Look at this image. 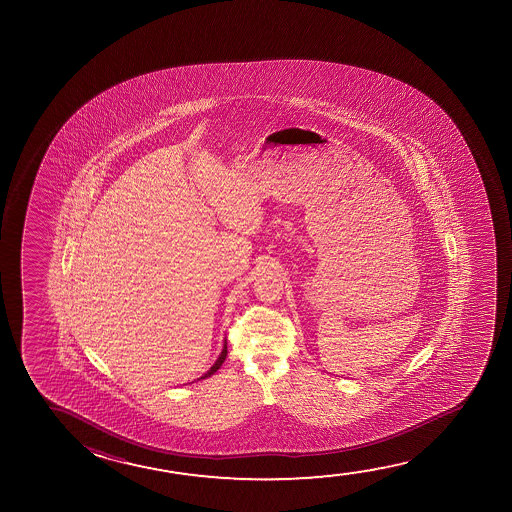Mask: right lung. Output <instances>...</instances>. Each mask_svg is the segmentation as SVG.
Listing matches in <instances>:
<instances>
[{"mask_svg": "<svg viewBox=\"0 0 512 512\" xmlns=\"http://www.w3.org/2000/svg\"><path fill=\"white\" fill-rule=\"evenodd\" d=\"M225 357H227V343L224 344V350H222V353H220V357H218L217 362L213 364V367H211L210 371L206 372L204 374L203 378H210L211 374H215V372L222 367V364H224Z\"/></svg>", "mask_w": 512, "mask_h": 512, "instance_id": "obj_1", "label": "right lung"}]
</instances>
